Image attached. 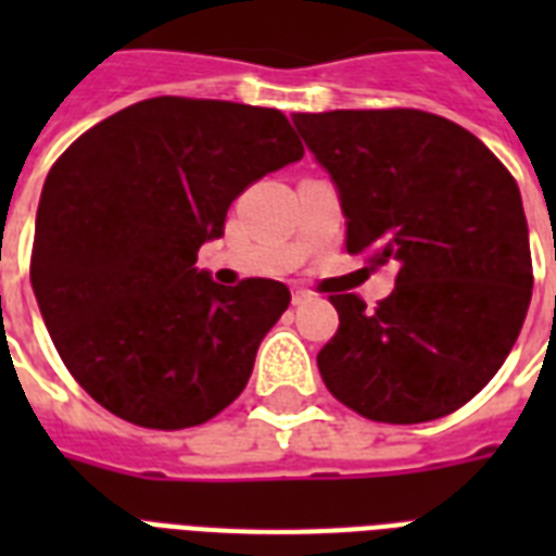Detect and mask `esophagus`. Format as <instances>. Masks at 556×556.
<instances>
[{
  "label": "esophagus",
  "mask_w": 556,
  "mask_h": 556,
  "mask_svg": "<svg viewBox=\"0 0 556 556\" xmlns=\"http://www.w3.org/2000/svg\"><path fill=\"white\" fill-rule=\"evenodd\" d=\"M308 300H312V291H305V288H296L294 294H291V303L294 305H303L308 303Z\"/></svg>",
  "instance_id": "obj_1"
}]
</instances>
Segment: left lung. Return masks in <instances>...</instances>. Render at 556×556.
Returning <instances> with one entry per match:
<instances>
[{
    "label": "left lung",
    "instance_id": "1",
    "mask_svg": "<svg viewBox=\"0 0 556 556\" xmlns=\"http://www.w3.org/2000/svg\"><path fill=\"white\" fill-rule=\"evenodd\" d=\"M338 185L346 251L397 265L375 308L331 294L340 326L323 383L369 421L456 413L500 371L526 323L534 268L522 195L476 135L421 109L294 115Z\"/></svg>",
    "mask_w": 556,
    "mask_h": 556
}]
</instances>
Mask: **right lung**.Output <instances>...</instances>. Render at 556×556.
I'll return each instance as SVG.
<instances>
[{"label": "right lung", "mask_w": 556, "mask_h": 556, "mask_svg": "<svg viewBox=\"0 0 556 556\" xmlns=\"http://www.w3.org/2000/svg\"><path fill=\"white\" fill-rule=\"evenodd\" d=\"M303 159L279 109L150 98L83 132L39 195L30 286L65 369L150 430L210 421L242 395L291 303L277 279L195 268L236 195Z\"/></svg>", "instance_id": "1"}]
</instances>
